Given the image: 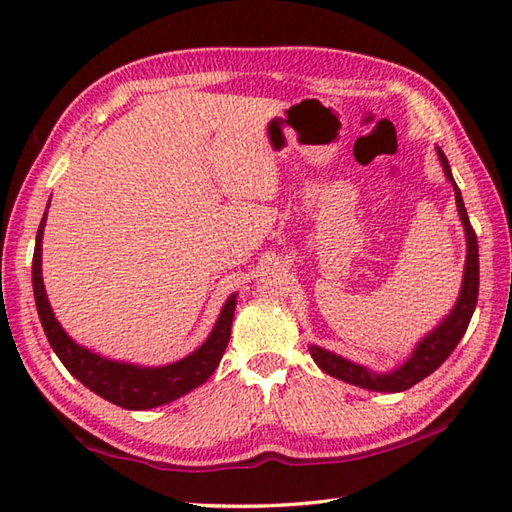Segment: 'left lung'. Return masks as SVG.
I'll use <instances>...</instances> for the list:
<instances>
[{"mask_svg":"<svg viewBox=\"0 0 512 512\" xmlns=\"http://www.w3.org/2000/svg\"><path fill=\"white\" fill-rule=\"evenodd\" d=\"M436 151L442 162L444 176H447V180L453 184L455 204H458V213L466 233V264H464L460 297L455 301L453 310L447 314V319H442V323L436 330H431L427 336H424V339L416 345L413 354L400 367H396L394 372L376 374L372 369L347 361V358L323 350L319 345H310V354L314 358V363H317L325 374L339 378L343 383L372 389V391H387V394L405 391L416 383H420L422 378H427L429 374L436 372V369L451 356L455 347H458L466 328H469L473 310L477 306V292H480V255H477V235L469 222V215H466L462 193L453 180L449 160L442 154L440 147H436Z\"/></svg>","mask_w":512,"mask_h":512,"instance_id":"1","label":"left lung"}]
</instances>
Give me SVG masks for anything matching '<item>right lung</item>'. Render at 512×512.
<instances>
[{
	"instance_id": "obj_1",
	"label": "right lung",
	"mask_w": 512,
	"mask_h": 512,
	"mask_svg": "<svg viewBox=\"0 0 512 512\" xmlns=\"http://www.w3.org/2000/svg\"><path fill=\"white\" fill-rule=\"evenodd\" d=\"M46 215L48 213H43L41 217L35 255H32V290H35V303L43 332H46L50 347L61 358L65 369L76 380H81L90 391H94V394L132 411L167 405V402H173L176 398L189 394L191 389L206 383L215 372V367L220 365L228 339H231L237 295H231L224 303L209 339L198 350L184 356L182 361L162 367H140L123 361H110V358L94 354L88 347L74 343L61 328V323L54 319V312L50 308L41 279V239L43 226H46Z\"/></svg>"
}]
</instances>
